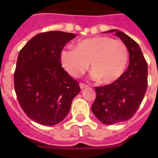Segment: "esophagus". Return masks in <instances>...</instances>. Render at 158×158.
<instances>
[{
    "mask_svg": "<svg viewBox=\"0 0 158 158\" xmlns=\"http://www.w3.org/2000/svg\"><path fill=\"white\" fill-rule=\"evenodd\" d=\"M79 87H80V89H85V88H87V87H88V85H87V84H79Z\"/></svg>",
    "mask_w": 158,
    "mask_h": 158,
    "instance_id": "esophagus-1",
    "label": "esophagus"
}]
</instances>
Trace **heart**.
Wrapping results in <instances>:
<instances>
[{
  "label": "heart",
  "mask_w": 158,
  "mask_h": 158,
  "mask_svg": "<svg viewBox=\"0 0 158 158\" xmlns=\"http://www.w3.org/2000/svg\"><path fill=\"white\" fill-rule=\"evenodd\" d=\"M62 66L73 77H79L89 66L92 77L105 84L116 81L124 74L129 60L127 47L120 40L98 36L79 41L74 48L60 53Z\"/></svg>",
  "instance_id": "1"
}]
</instances>
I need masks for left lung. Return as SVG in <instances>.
<instances>
[{
	"label": "left lung",
	"instance_id": "obj_1",
	"mask_svg": "<svg viewBox=\"0 0 158 158\" xmlns=\"http://www.w3.org/2000/svg\"><path fill=\"white\" fill-rule=\"evenodd\" d=\"M127 47L130 64L120 78L103 87H95L96 99L92 106L95 116L105 125L130 120L137 111L148 86V64L139 46L123 32L112 29Z\"/></svg>",
	"mask_w": 158,
	"mask_h": 158
}]
</instances>
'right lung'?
Wrapping results in <instances>:
<instances>
[{
	"label": "right lung",
	"instance_id": "add662e5",
	"mask_svg": "<svg viewBox=\"0 0 158 158\" xmlns=\"http://www.w3.org/2000/svg\"><path fill=\"white\" fill-rule=\"evenodd\" d=\"M76 36L61 31L37 34L19 53L14 84L21 107L33 121L54 125L69 113L79 83L61 67L60 53Z\"/></svg>",
	"mask_w": 158,
	"mask_h": 158
}]
</instances>
